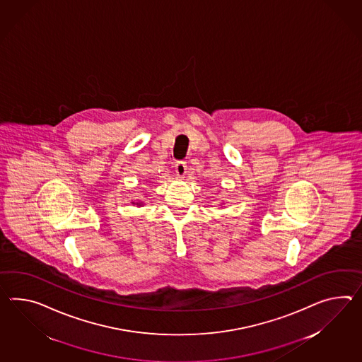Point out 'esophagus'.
<instances>
[{"label": "esophagus", "mask_w": 362, "mask_h": 362, "mask_svg": "<svg viewBox=\"0 0 362 362\" xmlns=\"http://www.w3.org/2000/svg\"><path fill=\"white\" fill-rule=\"evenodd\" d=\"M175 173L177 177H183L187 174V163L185 162H177Z\"/></svg>", "instance_id": "34e87169"}]
</instances>
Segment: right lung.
Returning <instances> with one entry per match:
<instances>
[{"label":"right lung","mask_w":362,"mask_h":362,"mask_svg":"<svg viewBox=\"0 0 362 362\" xmlns=\"http://www.w3.org/2000/svg\"><path fill=\"white\" fill-rule=\"evenodd\" d=\"M132 204H136V205H137V206H140V205H144V203H142V202H140V200H137V202H136V203H132Z\"/></svg>","instance_id":"right-lung-1"}]
</instances>
